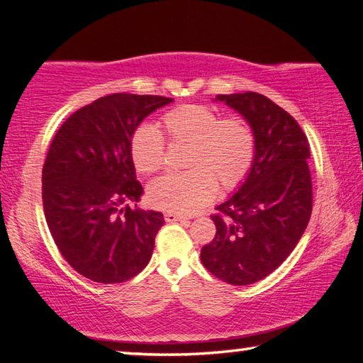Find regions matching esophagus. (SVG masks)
Wrapping results in <instances>:
<instances>
[{
  "instance_id": "esophagus-1",
  "label": "esophagus",
  "mask_w": 363,
  "mask_h": 363,
  "mask_svg": "<svg viewBox=\"0 0 363 363\" xmlns=\"http://www.w3.org/2000/svg\"><path fill=\"white\" fill-rule=\"evenodd\" d=\"M187 218L182 216V214H177V213H164V220L167 223H176V220H186Z\"/></svg>"
}]
</instances>
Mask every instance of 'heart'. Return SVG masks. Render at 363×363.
I'll list each match as a JSON object with an SVG mask.
<instances>
[{
    "label": "heart",
    "instance_id": "1",
    "mask_svg": "<svg viewBox=\"0 0 363 363\" xmlns=\"http://www.w3.org/2000/svg\"><path fill=\"white\" fill-rule=\"evenodd\" d=\"M163 128L171 144L190 145L186 173H169L153 181L147 196L168 213L190 214L210 203L220 192L242 186L256 155L253 126L240 115L220 116L216 110L187 104L163 115ZM133 163L139 173L152 174L164 164V139L149 123L134 130L130 140Z\"/></svg>",
    "mask_w": 363,
    "mask_h": 363
}]
</instances>
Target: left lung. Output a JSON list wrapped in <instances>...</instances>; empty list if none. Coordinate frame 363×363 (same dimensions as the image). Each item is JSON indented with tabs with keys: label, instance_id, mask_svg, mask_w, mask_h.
Instances as JSON below:
<instances>
[{
	"label": "left lung",
	"instance_id": "left-lung-1",
	"mask_svg": "<svg viewBox=\"0 0 363 363\" xmlns=\"http://www.w3.org/2000/svg\"><path fill=\"white\" fill-rule=\"evenodd\" d=\"M256 134L247 181L211 219L216 235L201 248V262L219 280L245 286L267 277L296 247L312 213L311 147L298 121L257 93L219 94Z\"/></svg>",
	"mask_w": 363,
	"mask_h": 363
}]
</instances>
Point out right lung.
Returning <instances> with one entry per match:
<instances>
[{"label": "right lung", "instance_id": "add662e5", "mask_svg": "<svg viewBox=\"0 0 363 363\" xmlns=\"http://www.w3.org/2000/svg\"><path fill=\"white\" fill-rule=\"evenodd\" d=\"M173 99L116 93L78 108L49 145L43 208L65 261L97 284H121L149 264L163 214L139 201L143 186L130 152L139 123Z\"/></svg>", "mask_w": 363, "mask_h": 363}]
</instances>
